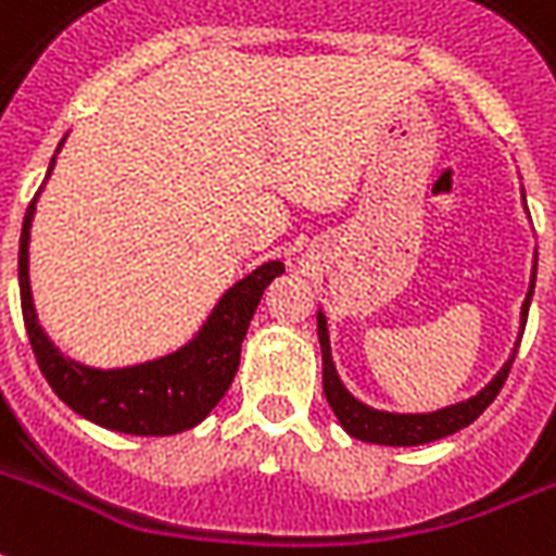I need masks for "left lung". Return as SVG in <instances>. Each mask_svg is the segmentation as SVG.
Listing matches in <instances>:
<instances>
[{"label":"left lung","mask_w":556,"mask_h":556,"mask_svg":"<svg viewBox=\"0 0 556 556\" xmlns=\"http://www.w3.org/2000/svg\"><path fill=\"white\" fill-rule=\"evenodd\" d=\"M533 286H536V267H533V279H530V291L525 306H521V324L528 320L530 298H533ZM318 339H320V353H324V394H327V404L332 406V413L341 421V427L353 435V439H362V442H374V445H394V447H409V445H427V442H435L442 435H451L456 430H463L471 421H477V415L483 413L492 401L497 397V392L504 389L507 382V374L513 368V359L497 371V377L489 382L486 389L480 394H475L471 401H463V404L445 406L439 413H425V415H394V413H380V409H371V406L359 404L344 386H341L339 374H336V365H332L330 356V336H327V318L318 315Z\"/></svg>","instance_id":"obj_1"}]
</instances>
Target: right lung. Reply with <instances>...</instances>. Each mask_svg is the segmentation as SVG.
Returning a JSON list of instances; mask_svg holds the SVG:
<instances>
[{"label": "right lung", "instance_id": "1", "mask_svg": "<svg viewBox=\"0 0 556 556\" xmlns=\"http://www.w3.org/2000/svg\"><path fill=\"white\" fill-rule=\"evenodd\" d=\"M55 164V159H52ZM49 164V170H52ZM35 200L28 203L20 236V303L28 341L40 371L61 401L93 425L131 435H174L191 430L212 413L241 362V341L256 312L262 291L279 277L282 262H265L250 277L226 291L188 348L162 359L100 371L67 359L40 330L28 289V226Z\"/></svg>", "mask_w": 556, "mask_h": 556}]
</instances>
